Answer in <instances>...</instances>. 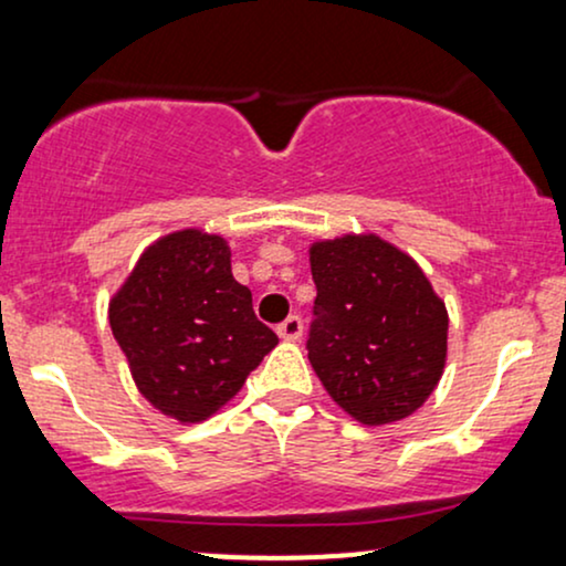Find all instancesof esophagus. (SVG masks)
Listing matches in <instances>:
<instances>
[{
    "label": "esophagus",
    "mask_w": 566,
    "mask_h": 566,
    "mask_svg": "<svg viewBox=\"0 0 566 566\" xmlns=\"http://www.w3.org/2000/svg\"><path fill=\"white\" fill-rule=\"evenodd\" d=\"M276 333H279V337H284V340H301L303 319L301 316H287V319L279 324Z\"/></svg>",
    "instance_id": "obj_1"
}]
</instances>
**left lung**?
<instances>
[{
	"instance_id": "obj_1",
	"label": "left lung",
	"mask_w": 566,
	"mask_h": 566,
	"mask_svg": "<svg viewBox=\"0 0 566 566\" xmlns=\"http://www.w3.org/2000/svg\"><path fill=\"white\" fill-rule=\"evenodd\" d=\"M316 284L308 359L350 418H407L444 373L447 308L412 258L380 237L311 247Z\"/></svg>"
}]
</instances>
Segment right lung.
I'll use <instances>...</instances> for the list:
<instances>
[{"label":"right lung","instance_id":"1","mask_svg":"<svg viewBox=\"0 0 566 566\" xmlns=\"http://www.w3.org/2000/svg\"><path fill=\"white\" fill-rule=\"evenodd\" d=\"M108 322L140 394L180 423L210 418L279 343L233 279L229 244L197 229L143 252Z\"/></svg>","mask_w":566,"mask_h":566}]
</instances>
